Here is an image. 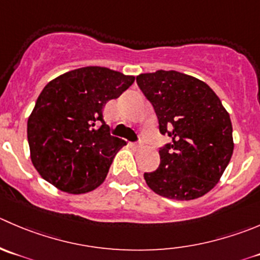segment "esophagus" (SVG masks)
I'll list each match as a JSON object with an SVG mask.
<instances>
[{"label":"esophagus","mask_w":260,"mask_h":260,"mask_svg":"<svg viewBox=\"0 0 260 260\" xmlns=\"http://www.w3.org/2000/svg\"><path fill=\"white\" fill-rule=\"evenodd\" d=\"M142 146H143V140H142V138H140V141H138V142L132 143V147L133 148H142Z\"/></svg>","instance_id":"esophagus-1"}]
</instances>
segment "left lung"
Wrapping results in <instances>:
<instances>
[{
    "mask_svg": "<svg viewBox=\"0 0 260 260\" xmlns=\"http://www.w3.org/2000/svg\"><path fill=\"white\" fill-rule=\"evenodd\" d=\"M137 85L152 104L161 135L160 165L145 173L147 185L162 197L190 201L218 183L234 151L230 115L206 82L178 71L141 74Z\"/></svg>",
    "mask_w": 260,
    "mask_h": 260,
    "instance_id": "1",
    "label": "left lung"
}]
</instances>
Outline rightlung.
Listing matches in <instances>:
<instances>
[{
    "label": "right lung",
    "instance_id": "right-lung-1",
    "mask_svg": "<svg viewBox=\"0 0 260 260\" xmlns=\"http://www.w3.org/2000/svg\"><path fill=\"white\" fill-rule=\"evenodd\" d=\"M133 82V76L90 66L45 85L27 119L30 157L44 180L71 194L94 190L105 180L127 143L110 135L103 109Z\"/></svg>",
    "mask_w": 260,
    "mask_h": 260
}]
</instances>
